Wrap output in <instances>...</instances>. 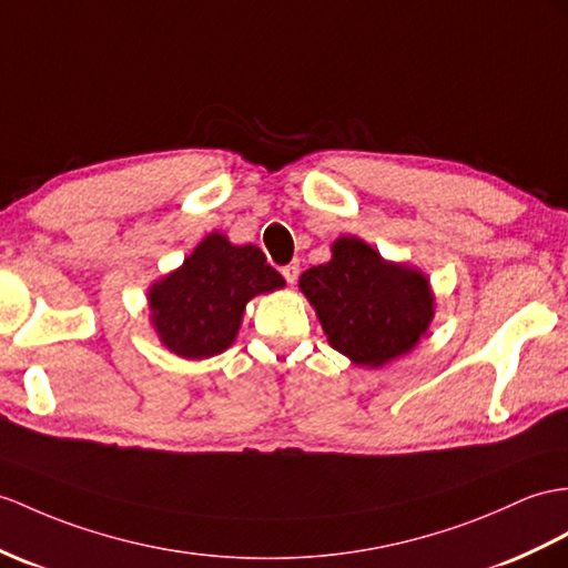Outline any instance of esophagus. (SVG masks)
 I'll return each mask as SVG.
<instances>
[{
    "instance_id": "obj_1",
    "label": "esophagus",
    "mask_w": 568,
    "mask_h": 568,
    "mask_svg": "<svg viewBox=\"0 0 568 568\" xmlns=\"http://www.w3.org/2000/svg\"><path fill=\"white\" fill-rule=\"evenodd\" d=\"M282 274H284L286 284H296V280H298V265H296V262H288V265H284Z\"/></svg>"
}]
</instances>
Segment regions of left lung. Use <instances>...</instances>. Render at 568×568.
<instances>
[{"label":"left lung","instance_id":"left-lung-1","mask_svg":"<svg viewBox=\"0 0 568 568\" xmlns=\"http://www.w3.org/2000/svg\"><path fill=\"white\" fill-rule=\"evenodd\" d=\"M301 292L321 317L327 342L358 366L407 354L434 317L426 276L385 262L358 239H339L332 260L301 274Z\"/></svg>","mask_w":568,"mask_h":568}]
</instances>
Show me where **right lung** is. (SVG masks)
<instances>
[{
    "label": "right lung",
    "mask_w": 568,
    "mask_h": 568,
    "mask_svg": "<svg viewBox=\"0 0 568 568\" xmlns=\"http://www.w3.org/2000/svg\"><path fill=\"white\" fill-rule=\"evenodd\" d=\"M284 286L255 245H231L212 233L183 267L165 276L149 294L161 342L183 358H206L231 347L245 303Z\"/></svg>",
    "instance_id": "add662e5"
}]
</instances>
